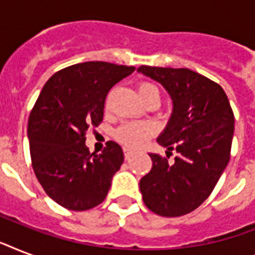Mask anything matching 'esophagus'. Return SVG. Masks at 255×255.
Instances as JSON below:
<instances>
[{"instance_id": "1", "label": "esophagus", "mask_w": 255, "mask_h": 255, "mask_svg": "<svg viewBox=\"0 0 255 255\" xmlns=\"http://www.w3.org/2000/svg\"><path fill=\"white\" fill-rule=\"evenodd\" d=\"M123 152H124V157H126V160H128L132 156V149H129V148L124 147Z\"/></svg>"}]
</instances>
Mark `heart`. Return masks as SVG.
Masks as SVG:
<instances>
[{"label":"heart","mask_w":255,"mask_h":255,"mask_svg":"<svg viewBox=\"0 0 255 255\" xmlns=\"http://www.w3.org/2000/svg\"><path fill=\"white\" fill-rule=\"evenodd\" d=\"M137 94L143 103L149 99H159V90L149 82H140L137 85ZM152 135L153 128L147 123H124L115 132L116 139L131 148L141 147Z\"/></svg>","instance_id":"b5f03b06"}]
</instances>
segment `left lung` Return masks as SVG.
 Listing matches in <instances>:
<instances>
[{
	"instance_id": "1",
	"label": "left lung",
	"mask_w": 255,
	"mask_h": 255,
	"mask_svg": "<svg viewBox=\"0 0 255 255\" xmlns=\"http://www.w3.org/2000/svg\"><path fill=\"white\" fill-rule=\"evenodd\" d=\"M139 73L165 87L173 100L169 123L157 143L167 157L149 153L152 169L140 180L148 209L163 217L193 212L213 192L230 159L234 114L216 82L189 69L140 66ZM178 152L167 163L170 150Z\"/></svg>"
}]
</instances>
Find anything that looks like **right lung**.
I'll return each instance as SVG.
<instances>
[{
	"label": "right lung",
	"instance_id": "add662e5",
	"mask_svg": "<svg viewBox=\"0 0 255 255\" xmlns=\"http://www.w3.org/2000/svg\"><path fill=\"white\" fill-rule=\"evenodd\" d=\"M133 66L85 62L62 69L46 82L27 123L31 165L50 198L82 212L104 201L123 149L107 141L96 155L86 147V133L103 120L104 102Z\"/></svg>",
	"mask_w": 255,
	"mask_h": 255
}]
</instances>
